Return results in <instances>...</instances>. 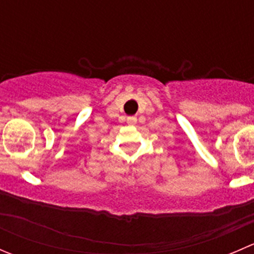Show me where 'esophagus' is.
Wrapping results in <instances>:
<instances>
[{
	"instance_id": "esophagus-1",
	"label": "esophagus",
	"mask_w": 254,
	"mask_h": 254,
	"mask_svg": "<svg viewBox=\"0 0 254 254\" xmlns=\"http://www.w3.org/2000/svg\"><path fill=\"white\" fill-rule=\"evenodd\" d=\"M136 122H137V118L134 117V115H131V117H127V123L129 125H135V124H136Z\"/></svg>"
}]
</instances>
